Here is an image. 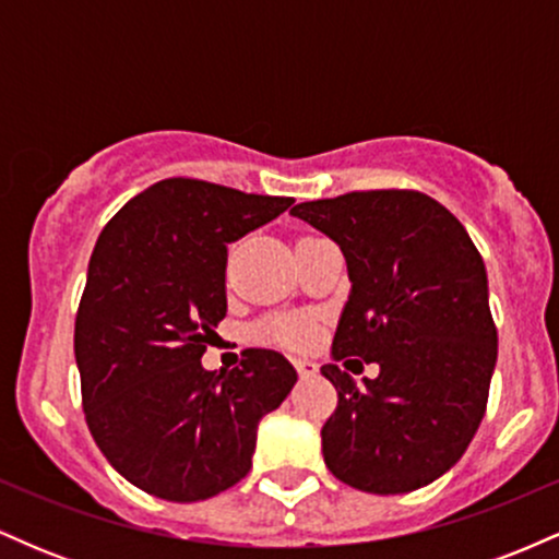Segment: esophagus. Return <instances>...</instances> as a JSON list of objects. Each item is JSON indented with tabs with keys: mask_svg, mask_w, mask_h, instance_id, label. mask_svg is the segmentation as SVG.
<instances>
[{
	"mask_svg": "<svg viewBox=\"0 0 559 559\" xmlns=\"http://www.w3.org/2000/svg\"><path fill=\"white\" fill-rule=\"evenodd\" d=\"M294 365H297V370H299L301 378L318 376V362H312V360H294Z\"/></svg>",
	"mask_w": 559,
	"mask_h": 559,
	"instance_id": "34e87169",
	"label": "esophagus"
}]
</instances>
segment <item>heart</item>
I'll return each instance as SVG.
<instances>
[{
    "instance_id": "heart-1",
    "label": "heart",
    "mask_w": 559,
    "mask_h": 559,
    "mask_svg": "<svg viewBox=\"0 0 559 559\" xmlns=\"http://www.w3.org/2000/svg\"><path fill=\"white\" fill-rule=\"evenodd\" d=\"M265 336L271 338V342L301 349V346H310L316 342V325H312V320L307 318H281L267 325Z\"/></svg>"
}]
</instances>
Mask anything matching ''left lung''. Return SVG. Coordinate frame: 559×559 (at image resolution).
<instances>
[{"label":"left lung","mask_w":559,"mask_h":559,"mask_svg":"<svg viewBox=\"0 0 559 559\" xmlns=\"http://www.w3.org/2000/svg\"><path fill=\"white\" fill-rule=\"evenodd\" d=\"M294 217L342 249L352 288L323 373L338 407L323 460L368 493H407L457 463L476 436L497 365L489 278L476 243L420 191H352L301 202ZM378 361L357 388L335 362Z\"/></svg>","instance_id":"obj_1"}]
</instances>
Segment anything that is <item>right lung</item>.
<instances>
[{
  "label": "right lung",
  "mask_w": 559,
  "mask_h": 559,
  "mask_svg": "<svg viewBox=\"0 0 559 559\" xmlns=\"http://www.w3.org/2000/svg\"><path fill=\"white\" fill-rule=\"evenodd\" d=\"M292 202L165 178L96 239L75 316L83 413L107 463L141 491L199 502L239 484L260 420L297 383L273 349H247L234 370L202 368L226 318L228 243Z\"/></svg>",
  "instance_id": "add662e5"
}]
</instances>
